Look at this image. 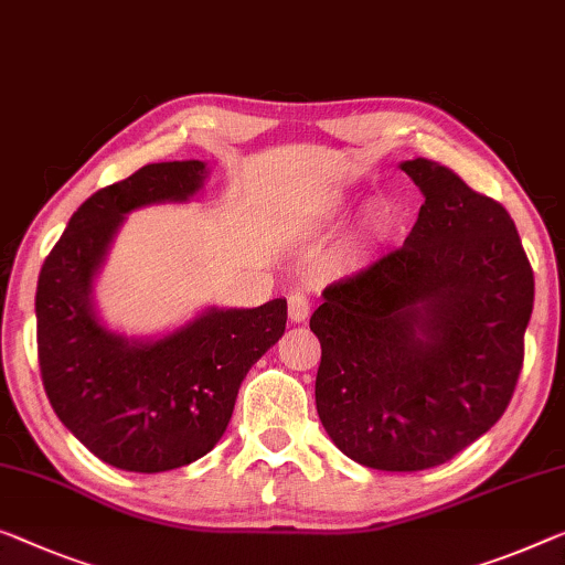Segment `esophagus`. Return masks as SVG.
Returning a JSON list of instances; mask_svg holds the SVG:
<instances>
[{
	"label": "esophagus",
	"mask_w": 565,
	"mask_h": 565,
	"mask_svg": "<svg viewBox=\"0 0 565 565\" xmlns=\"http://www.w3.org/2000/svg\"><path fill=\"white\" fill-rule=\"evenodd\" d=\"M309 299L307 294H291L289 297V319L291 322H307L309 319Z\"/></svg>",
	"instance_id": "esophagus-1"
}]
</instances>
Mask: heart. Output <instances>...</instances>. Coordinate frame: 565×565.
Returning a JSON list of instances; mask_svg holds the SVG:
<instances>
[{
	"label": "heart",
	"mask_w": 565,
	"mask_h": 565,
	"mask_svg": "<svg viewBox=\"0 0 565 565\" xmlns=\"http://www.w3.org/2000/svg\"><path fill=\"white\" fill-rule=\"evenodd\" d=\"M348 200L344 198H332L330 202L324 205V217L327 221H337V217L348 215ZM398 215L393 213L391 207H377L375 213L367 215L365 221V235L370 243H375V246H388V243L395 241V235H398Z\"/></svg>",
	"instance_id": "1"
}]
</instances>
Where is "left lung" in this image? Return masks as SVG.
<instances>
[{"instance_id":"left-lung-1","label":"left lung","mask_w":565,"mask_h":565,"mask_svg":"<svg viewBox=\"0 0 565 565\" xmlns=\"http://www.w3.org/2000/svg\"><path fill=\"white\" fill-rule=\"evenodd\" d=\"M403 248L322 291L317 414L337 449L383 471L439 467L490 431L523 367L533 268L500 202L428 159Z\"/></svg>"}]
</instances>
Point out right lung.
<instances>
[{
	"label": "right lung",
	"mask_w": 565,
	"mask_h": 565,
	"mask_svg": "<svg viewBox=\"0 0 565 565\" xmlns=\"http://www.w3.org/2000/svg\"><path fill=\"white\" fill-rule=\"evenodd\" d=\"M207 162H157L75 210L38 279V355L50 406L100 461L157 475L213 449L238 388L286 330V299L205 307L162 334H126L100 315L96 284L126 215L205 190Z\"/></svg>",
	"instance_id": "obj_1"
}]
</instances>
